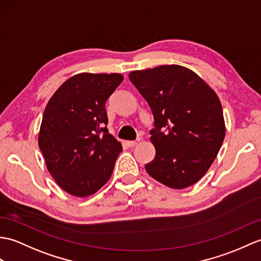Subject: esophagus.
Returning a JSON list of instances; mask_svg holds the SVG:
<instances>
[{"instance_id":"1","label":"esophagus","mask_w":261,"mask_h":261,"mask_svg":"<svg viewBox=\"0 0 261 261\" xmlns=\"http://www.w3.org/2000/svg\"><path fill=\"white\" fill-rule=\"evenodd\" d=\"M139 141H140V139H138V140H136V141H126V142H125V144L128 145L129 148H133V147H135V145H137V144H138V142H139Z\"/></svg>"}]
</instances>
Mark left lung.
<instances>
[{"label":"left lung","instance_id":"left-lung-1","mask_svg":"<svg viewBox=\"0 0 261 261\" xmlns=\"http://www.w3.org/2000/svg\"><path fill=\"white\" fill-rule=\"evenodd\" d=\"M154 119L150 140L154 159L147 172L162 185L185 189L213 165L226 135L222 107L215 91L181 65H160L129 74Z\"/></svg>","mask_w":261,"mask_h":261}]
</instances>
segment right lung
<instances>
[{"instance_id": "1", "label": "right lung", "mask_w": 261, "mask_h": 261, "mask_svg": "<svg viewBox=\"0 0 261 261\" xmlns=\"http://www.w3.org/2000/svg\"><path fill=\"white\" fill-rule=\"evenodd\" d=\"M123 76L79 73L48 100L39 147L46 168L64 191L88 197L110 179L122 145L108 131L106 102Z\"/></svg>"}]
</instances>
